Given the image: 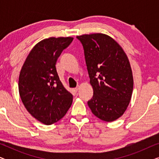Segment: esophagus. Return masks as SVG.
<instances>
[{"instance_id": "1", "label": "esophagus", "mask_w": 159, "mask_h": 159, "mask_svg": "<svg viewBox=\"0 0 159 159\" xmlns=\"http://www.w3.org/2000/svg\"><path fill=\"white\" fill-rule=\"evenodd\" d=\"M79 89H80V87L78 86V87H77V88H75V90H75V93H77L78 90H79Z\"/></svg>"}]
</instances>
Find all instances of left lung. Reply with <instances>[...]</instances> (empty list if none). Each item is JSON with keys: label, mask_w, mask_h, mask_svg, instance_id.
<instances>
[{"label": "left lung", "mask_w": 159, "mask_h": 159, "mask_svg": "<svg viewBox=\"0 0 159 159\" xmlns=\"http://www.w3.org/2000/svg\"><path fill=\"white\" fill-rule=\"evenodd\" d=\"M82 44L93 98L88 106L101 120L113 121L123 115L133 90V77L127 55L107 34L77 36Z\"/></svg>", "instance_id": "1"}]
</instances>
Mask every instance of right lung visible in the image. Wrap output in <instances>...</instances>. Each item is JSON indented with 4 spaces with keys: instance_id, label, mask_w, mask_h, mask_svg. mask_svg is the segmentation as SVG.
<instances>
[{
    "instance_id": "obj_1",
    "label": "right lung",
    "mask_w": 159,
    "mask_h": 159,
    "mask_svg": "<svg viewBox=\"0 0 159 159\" xmlns=\"http://www.w3.org/2000/svg\"><path fill=\"white\" fill-rule=\"evenodd\" d=\"M73 38H49L34 45L19 77V92L27 111L37 120L50 125L63 118L73 96L60 81L56 64Z\"/></svg>"
}]
</instances>
